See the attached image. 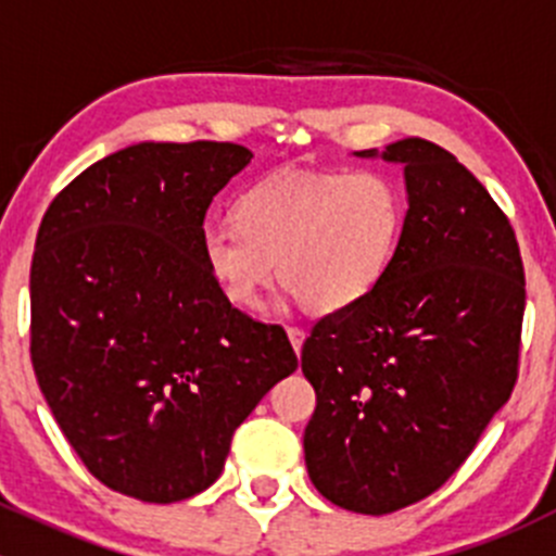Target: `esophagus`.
I'll return each instance as SVG.
<instances>
[{
	"instance_id": "obj_1",
	"label": "esophagus",
	"mask_w": 556,
	"mask_h": 556,
	"mask_svg": "<svg viewBox=\"0 0 556 556\" xmlns=\"http://www.w3.org/2000/svg\"><path fill=\"white\" fill-rule=\"evenodd\" d=\"M288 339H290V344H293L295 355H301V346H304V339H306L304 330H301V328H288Z\"/></svg>"
}]
</instances>
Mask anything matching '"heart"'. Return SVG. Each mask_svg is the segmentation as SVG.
<instances>
[{
    "mask_svg": "<svg viewBox=\"0 0 556 556\" xmlns=\"http://www.w3.org/2000/svg\"><path fill=\"white\" fill-rule=\"evenodd\" d=\"M242 226L206 220L199 252L217 290L261 309L277 279L312 314H339L377 290L403 223V188L387 172H282L250 188Z\"/></svg>",
    "mask_w": 556,
    "mask_h": 556,
    "instance_id": "b5f03b06",
    "label": "heart"
}]
</instances>
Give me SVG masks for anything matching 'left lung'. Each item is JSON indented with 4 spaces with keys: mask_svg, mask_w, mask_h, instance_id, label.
Listing matches in <instances>:
<instances>
[{
    "mask_svg": "<svg viewBox=\"0 0 556 556\" xmlns=\"http://www.w3.org/2000/svg\"><path fill=\"white\" fill-rule=\"evenodd\" d=\"M355 155L403 166L406 223L377 290L304 341V454L319 495L382 517L439 490L511 397L525 268L508 217L444 148Z\"/></svg>",
    "mask_w": 556,
    "mask_h": 556,
    "instance_id": "left-lung-1",
    "label": "left lung"
}]
</instances>
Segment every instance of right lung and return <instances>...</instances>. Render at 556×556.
<instances>
[{
    "label": "right lung",
    "mask_w": 556,
    "mask_h": 556,
    "mask_svg": "<svg viewBox=\"0 0 556 556\" xmlns=\"http://www.w3.org/2000/svg\"><path fill=\"white\" fill-rule=\"evenodd\" d=\"M252 161L231 142H139L53 199L31 257V366L102 484L199 495L233 430L299 368L288 333L233 309L199 252L212 199Z\"/></svg>",
    "instance_id": "add662e5"
}]
</instances>
